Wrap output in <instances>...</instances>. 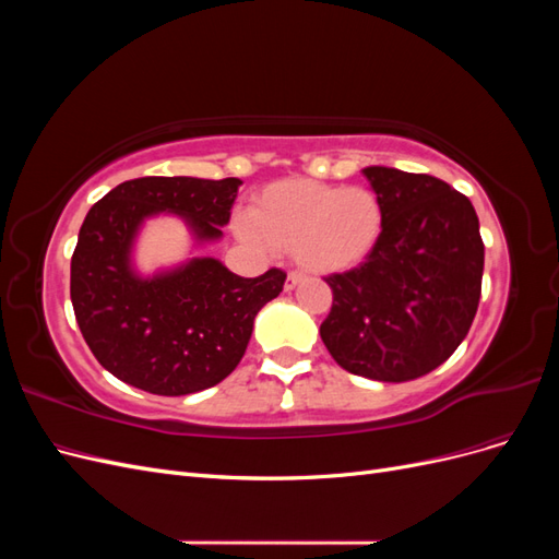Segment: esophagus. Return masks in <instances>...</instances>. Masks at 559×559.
Wrapping results in <instances>:
<instances>
[{"mask_svg":"<svg viewBox=\"0 0 559 559\" xmlns=\"http://www.w3.org/2000/svg\"><path fill=\"white\" fill-rule=\"evenodd\" d=\"M300 280H302V275L298 273V270H292V273L289 275H286V292H292V289H296V286L300 284Z\"/></svg>","mask_w":559,"mask_h":559,"instance_id":"obj_1","label":"esophagus"}]
</instances>
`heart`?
Masks as SVG:
<instances>
[{"instance_id":"obj_1","label":"heart","mask_w":559,"mask_h":559,"mask_svg":"<svg viewBox=\"0 0 559 559\" xmlns=\"http://www.w3.org/2000/svg\"><path fill=\"white\" fill-rule=\"evenodd\" d=\"M384 207L366 186L284 179L253 198L238 230L261 249L292 251L308 273H343L364 263L380 242Z\"/></svg>"}]
</instances>
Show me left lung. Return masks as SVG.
<instances>
[{
  "mask_svg": "<svg viewBox=\"0 0 559 559\" xmlns=\"http://www.w3.org/2000/svg\"><path fill=\"white\" fill-rule=\"evenodd\" d=\"M384 207L370 257L324 277L331 312L319 333L354 376L405 382L452 357L478 312L485 245L471 200L431 175L366 167Z\"/></svg>",
  "mask_w": 559,
  "mask_h": 559,
  "instance_id": "left-lung-1",
  "label": "left lung"
}]
</instances>
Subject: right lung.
<instances>
[{
	"instance_id": "add662e5",
	"label": "right lung",
	"mask_w": 559,
	"mask_h": 559,
	"mask_svg": "<svg viewBox=\"0 0 559 559\" xmlns=\"http://www.w3.org/2000/svg\"><path fill=\"white\" fill-rule=\"evenodd\" d=\"M242 181L142 177L97 200L72 253L70 296L83 341L109 373L158 396H183L228 378L245 357L253 319L280 296L286 273L240 277L216 259L140 280L130 245L144 216L175 212L216 240Z\"/></svg>"
}]
</instances>
